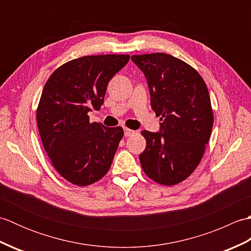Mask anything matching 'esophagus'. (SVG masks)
Returning <instances> with one entry per match:
<instances>
[{
  "label": "esophagus",
  "instance_id": "1",
  "mask_svg": "<svg viewBox=\"0 0 251 251\" xmlns=\"http://www.w3.org/2000/svg\"><path fill=\"white\" fill-rule=\"evenodd\" d=\"M135 134V130H131L129 128H124V135L125 137H130Z\"/></svg>",
  "mask_w": 251,
  "mask_h": 251
}]
</instances>
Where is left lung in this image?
<instances>
[{
  "label": "left lung",
  "instance_id": "1",
  "mask_svg": "<svg viewBox=\"0 0 251 251\" xmlns=\"http://www.w3.org/2000/svg\"><path fill=\"white\" fill-rule=\"evenodd\" d=\"M131 60L145 73L151 106L162 121L158 132L141 131L147 140L139 155L142 169L159 184H178L199 166L209 141V93L200 73L172 55H134Z\"/></svg>",
  "mask_w": 251,
  "mask_h": 251
}]
</instances>
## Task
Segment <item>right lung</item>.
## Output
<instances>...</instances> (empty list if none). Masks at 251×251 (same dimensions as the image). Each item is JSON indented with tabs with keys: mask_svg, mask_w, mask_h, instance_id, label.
<instances>
[{
	"mask_svg": "<svg viewBox=\"0 0 251 251\" xmlns=\"http://www.w3.org/2000/svg\"><path fill=\"white\" fill-rule=\"evenodd\" d=\"M129 58L84 56L47 79L36 109L37 127L52 166L72 184H93L109 172L124 130L90 123L87 113L100 110L110 79Z\"/></svg>",
	"mask_w": 251,
	"mask_h": 251,
	"instance_id": "1",
	"label": "right lung"
}]
</instances>
